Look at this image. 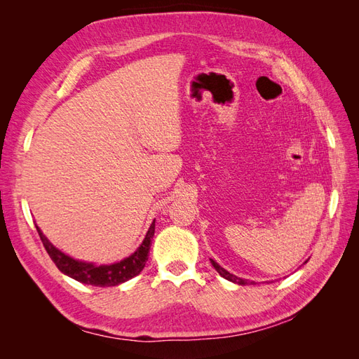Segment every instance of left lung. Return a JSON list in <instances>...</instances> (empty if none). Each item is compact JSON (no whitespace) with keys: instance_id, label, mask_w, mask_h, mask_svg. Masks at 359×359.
Instances as JSON below:
<instances>
[{"instance_id":"8db88e82","label":"left lung","mask_w":359,"mask_h":359,"mask_svg":"<svg viewBox=\"0 0 359 359\" xmlns=\"http://www.w3.org/2000/svg\"><path fill=\"white\" fill-rule=\"evenodd\" d=\"M211 264H212V266L215 268V271L217 273H219L222 277H224L226 280H229V281H233V283H238V285H247V280H243V278H238L236 276H233V274H231V273H227V271L224 269V268H222L219 264L215 262V260H212L211 259Z\"/></svg>"}]
</instances>
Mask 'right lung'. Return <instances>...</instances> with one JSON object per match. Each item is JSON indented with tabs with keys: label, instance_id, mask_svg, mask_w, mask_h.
I'll return each instance as SVG.
<instances>
[{
	"label": "right lung",
	"instance_id": "1",
	"mask_svg": "<svg viewBox=\"0 0 359 359\" xmlns=\"http://www.w3.org/2000/svg\"><path fill=\"white\" fill-rule=\"evenodd\" d=\"M154 229H156V222H153V224L149 226L144 243L140 244V247L132 256H128L127 259L121 260V262H118V264L100 265V266L72 259L70 256L64 255L62 252H60L58 248L53 247L48 241V238L41 233L39 227H37V232L40 235V240H41L43 245H45V248H46L48 255L50 256L53 264L57 265V268L61 271V273L81 281V283L104 287V286L121 285V283H124V281L137 276L140 271L144 269L147 260H148L151 240H153V236H154Z\"/></svg>",
	"mask_w": 359,
	"mask_h": 359
}]
</instances>
